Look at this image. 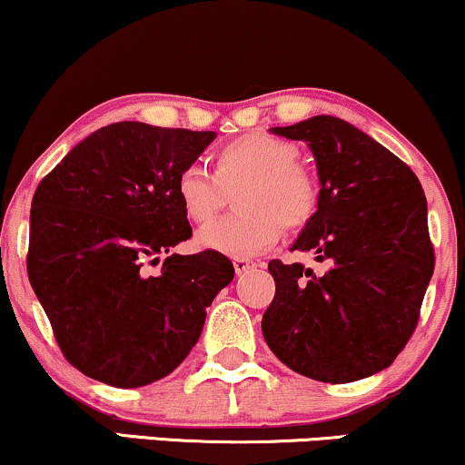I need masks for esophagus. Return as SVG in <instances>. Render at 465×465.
Listing matches in <instances>:
<instances>
[{
    "instance_id": "34e87169",
    "label": "esophagus",
    "mask_w": 465,
    "mask_h": 465,
    "mask_svg": "<svg viewBox=\"0 0 465 465\" xmlns=\"http://www.w3.org/2000/svg\"><path fill=\"white\" fill-rule=\"evenodd\" d=\"M233 269H236L238 275H242V273H247V271L255 269V262H251V260H247V258H236L233 260Z\"/></svg>"
}]
</instances>
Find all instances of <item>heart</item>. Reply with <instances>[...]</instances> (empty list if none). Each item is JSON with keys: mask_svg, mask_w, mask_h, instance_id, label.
Returning <instances> with one entry per match:
<instances>
[{"mask_svg": "<svg viewBox=\"0 0 465 465\" xmlns=\"http://www.w3.org/2000/svg\"><path fill=\"white\" fill-rule=\"evenodd\" d=\"M300 148L269 133L233 137L212 153L214 173L188 163L174 177V196L196 225L214 221L229 192L236 196L233 218L212 223L196 236L201 249L216 253L255 255L273 247L286 232H302L322 205V183L312 168L297 162Z\"/></svg>", "mask_w": 465, "mask_h": 465, "instance_id": "heart-1", "label": "heart"}]
</instances>
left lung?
Here are the masks:
<instances>
[{"mask_svg":"<svg viewBox=\"0 0 465 465\" xmlns=\"http://www.w3.org/2000/svg\"><path fill=\"white\" fill-rule=\"evenodd\" d=\"M273 133L308 142L317 159L322 205L292 249L330 266L314 275L271 260L264 341L312 381H361L391 365L418 325L435 269L424 190L402 159L339 117Z\"/></svg>","mask_w":465,"mask_h":465,"instance_id":"left-lung-1","label":"left lung"}]
</instances>
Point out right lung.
<instances>
[{"label": "right lung", "instance_id": "1", "mask_svg": "<svg viewBox=\"0 0 465 465\" xmlns=\"http://www.w3.org/2000/svg\"><path fill=\"white\" fill-rule=\"evenodd\" d=\"M214 137L115 122L41 179L28 277L63 356L84 376L120 389L168 376L199 341L207 306L233 280V264L216 251L168 253L192 238L174 177ZM162 257L163 271L148 274L145 266Z\"/></svg>", "mask_w": 465, "mask_h": 465}]
</instances>
